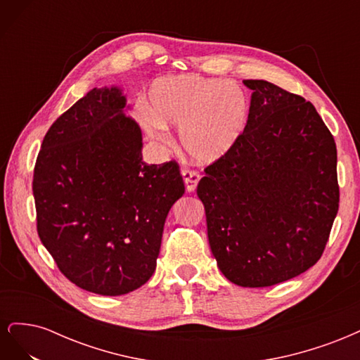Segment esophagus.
I'll return each instance as SVG.
<instances>
[{"label":"esophagus","instance_id":"obj_1","mask_svg":"<svg viewBox=\"0 0 360 360\" xmlns=\"http://www.w3.org/2000/svg\"><path fill=\"white\" fill-rule=\"evenodd\" d=\"M181 176L184 180V186H186V192H193L197 189V184L200 181V174L192 169H183Z\"/></svg>","mask_w":360,"mask_h":360}]
</instances>
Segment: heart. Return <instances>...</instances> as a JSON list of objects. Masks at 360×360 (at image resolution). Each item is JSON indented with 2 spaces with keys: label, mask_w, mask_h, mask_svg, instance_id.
Here are the masks:
<instances>
[{
  "label": "heart",
  "mask_w": 360,
  "mask_h": 360,
  "mask_svg": "<svg viewBox=\"0 0 360 360\" xmlns=\"http://www.w3.org/2000/svg\"><path fill=\"white\" fill-rule=\"evenodd\" d=\"M250 114L243 86L200 75L163 76L151 84L148 108L139 123L156 139H167V127H180L181 148L195 162L209 165L225 158L245 134Z\"/></svg>",
  "instance_id": "heart-1"
}]
</instances>
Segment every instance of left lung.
I'll return each mask as SVG.
<instances>
[{
	"mask_svg": "<svg viewBox=\"0 0 360 360\" xmlns=\"http://www.w3.org/2000/svg\"><path fill=\"white\" fill-rule=\"evenodd\" d=\"M245 134L197 193L217 267L233 284L288 281L320 259L340 205L336 146L311 102L263 79Z\"/></svg>",
	"mask_w": 360,
	"mask_h": 360,
	"instance_id": "8db88e82",
	"label": "left lung"
}]
</instances>
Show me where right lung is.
<instances>
[{
	"instance_id": "right-lung-1",
	"label": "right lung",
	"mask_w": 360,
	"mask_h": 360,
	"mask_svg": "<svg viewBox=\"0 0 360 360\" xmlns=\"http://www.w3.org/2000/svg\"><path fill=\"white\" fill-rule=\"evenodd\" d=\"M127 110L120 86L90 90L48 130L32 179L43 246L75 285L102 296L155 274L163 225L184 193L176 162L143 160Z\"/></svg>"
}]
</instances>
